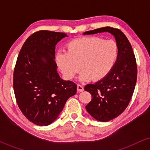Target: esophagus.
<instances>
[{"instance_id": "1", "label": "esophagus", "mask_w": 150, "mask_h": 150, "mask_svg": "<svg viewBox=\"0 0 150 150\" xmlns=\"http://www.w3.org/2000/svg\"><path fill=\"white\" fill-rule=\"evenodd\" d=\"M77 92H83L84 91L83 86H82V85H80V84H78L77 86Z\"/></svg>"}]
</instances>
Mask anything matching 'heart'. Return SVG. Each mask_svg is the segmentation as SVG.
<instances>
[{
    "label": "heart",
    "instance_id": "1",
    "mask_svg": "<svg viewBox=\"0 0 150 150\" xmlns=\"http://www.w3.org/2000/svg\"><path fill=\"white\" fill-rule=\"evenodd\" d=\"M67 51H59L56 61L67 80L73 79L82 68L80 80L98 81L109 73L118 56V46L113 40L98 37L74 39L67 44Z\"/></svg>",
    "mask_w": 150,
    "mask_h": 150
}]
</instances>
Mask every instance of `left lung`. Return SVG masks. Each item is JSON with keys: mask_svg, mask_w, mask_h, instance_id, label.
Masks as SVG:
<instances>
[{"mask_svg": "<svg viewBox=\"0 0 150 150\" xmlns=\"http://www.w3.org/2000/svg\"><path fill=\"white\" fill-rule=\"evenodd\" d=\"M104 32L114 36L118 46V58L104 78L85 87V90L92 97L85 108L96 120L107 122L121 114L128 106L135 87L137 69L131 44L120 30L105 27L87 31L84 34Z\"/></svg>", "mask_w": 150, "mask_h": 150, "instance_id": "8db88e82", "label": "left lung"}]
</instances>
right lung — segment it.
<instances>
[{"label":"right lung","instance_id":"right-lung-1","mask_svg":"<svg viewBox=\"0 0 150 150\" xmlns=\"http://www.w3.org/2000/svg\"><path fill=\"white\" fill-rule=\"evenodd\" d=\"M65 37L63 32H34L24 43L17 59L13 73L17 104L24 116L37 125L52 123L68 98L76 94V84L62 80L54 61L56 44Z\"/></svg>","mask_w":150,"mask_h":150}]
</instances>
